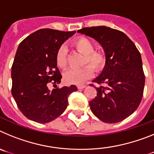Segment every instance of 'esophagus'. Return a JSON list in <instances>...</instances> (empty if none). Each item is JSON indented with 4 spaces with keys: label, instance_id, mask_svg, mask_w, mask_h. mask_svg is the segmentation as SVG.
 <instances>
[{
    "label": "esophagus",
    "instance_id": "1",
    "mask_svg": "<svg viewBox=\"0 0 154 154\" xmlns=\"http://www.w3.org/2000/svg\"><path fill=\"white\" fill-rule=\"evenodd\" d=\"M77 87H78L79 89H83L84 88H85V87H86V85H82H82H77Z\"/></svg>",
    "mask_w": 154,
    "mask_h": 154
}]
</instances>
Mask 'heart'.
Segmentation results:
<instances>
[{"mask_svg": "<svg viewBox=\"0 0 154 154\" xmlns=\"http://www.w3.org/2000/svg\"><path fill=\"white\" fill-rule=\"evenodd\" d=\"M73 46L78 51L84 54L82 64L86 65H84L80 69H72L68 70L64 74V80L66 83L79 85L84 82L92 75V67L96 71H99L104 67L106 64V56L100 50L94 49L95 46L93 42L85 37H79L75 39ZM56 63L61 69H65L67 65L66 49L63 46L59 48L57 51Z\"/></svg>", "mask_w": 154, "mask_h": 154, "instance_id": "heart-1", "label": "heart"}]
</instances>
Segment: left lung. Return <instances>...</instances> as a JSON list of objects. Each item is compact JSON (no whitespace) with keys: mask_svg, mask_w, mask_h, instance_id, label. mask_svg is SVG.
Returning <instances> with one entry per match:
<instances>
[{"mask_svg":"<svg viewBox=\"0 0 154 154\" xmlns=\"http://www.w3.org/2000/svg\"><path fill=\"white\" fill-rule=\"evenodd\" d=\"M77 32L92 37L103 46L106 66L94 79L97 96L89 102L92 112L104 123H116L130 116L142 100L145 75L136 45L123 32L106 26L83 28Z\"/></svg>","mask_w":154,"mask_h":154,"instance_id":"obj_1","label":"left lung"}]
</instances>
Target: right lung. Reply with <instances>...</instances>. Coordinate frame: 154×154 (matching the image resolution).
Segmentation results:
<instances>
[{"instance_id": "1", "label": "right lung", "mask_w": 154, "mask_h": 154, "mask_svg": "<svg viewBox=\"0 0 154 154\" xmlns=\"http://www.w3.org/2000/svg\"><path fill=\"white\" fill-rule=\"evenodd\" d=\"M75 33L44 28L20 43L11 67V93L17 107L28 119L49 123L63 113L68 97L78 89L75 85L57 88L62 75L56 54L65 40ZM51 83L57 88L48 89Z\"/></svg>"}]
</instances>
